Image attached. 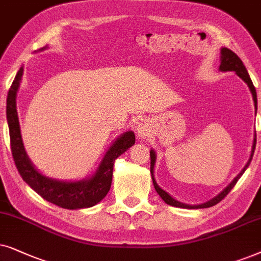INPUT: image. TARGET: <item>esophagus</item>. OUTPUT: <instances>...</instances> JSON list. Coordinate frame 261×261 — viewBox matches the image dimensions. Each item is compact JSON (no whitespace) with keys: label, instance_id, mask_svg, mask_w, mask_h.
Wrapping results in <instances>:
<instances>
[{"label":"esophagus","instance_id":"esophagus-1","mask_svg":"<svg viewBox=\"0 0 261 261\" xmlns=\"http://www.w3.org/2000/svg\"><path fill=\"white\" fill-rule=\"evenodd\" d=\"M136 133L140 137L145 138L150 134V125L145 119H140L136 123Z\"/></svg>","mask_w":261,"mask_h":261}]
</instances>
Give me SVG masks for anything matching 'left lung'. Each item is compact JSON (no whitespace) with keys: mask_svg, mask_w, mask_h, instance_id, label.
Returning <instances> with one entry per match:
<instances>
[{"mask_svg":"<svg viewBox=\"0 0 261 261\" xmlns=\"http://www.w3.org/2000/svg\"><path fill=\"white\" fill-rule=\"evenodd\" d=\"M220 61H221V64H220V70L221 71H235V74L239 76L240 79L242 80V81L246 82V85L248 86L249 90H251V94L253 96V101H254V107H255V113H256V103H258V100H256V92H255V88L254 86H253V82L251 77H249L248 75V71L247 69L245 68L244 63H242V61L240 60L239 56L234 54L231 50H229L227 47H221V57H220ZM255 143H256V135L254 134V140H253V145H252V150H251V155H249V159L247 163H246V166L242 168V171L239 173L238 175L235 176L234 179L231 180V182L229 184V185L223 189V191H221L220 193L217 194V196H215L214 198H211L210 200L205 201V203H201V204H196V205H192V204H186V203H182V201H179L176 200L175 198H173L171 194L168 192H166L165 190H162L161 187L158 185V182H156L155 180V176H154V167H155V162H156V152L154 149H150V173H151V179H152V184H154V187L156 190V192L159 193V196L162 198V200L165 201L166 204H168V205H172V206H176V207H185V209H204V207H210V206H214L216 205L217 203H220V201L223 199V198L227 196V194L230 192L232 187L235 186V184L238 182V180L241 178L242 174H244L246 169L248 168L249 163L252 161V158H253V154H254V149H255Z\"/></svg>","mask_w":261,"mask_h":261,"instance_id":"1","label":"left lung"}]
</instances>
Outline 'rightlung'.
Here are the masks:
<instances>
[{
  "label": "right lung",
  "instance_id": "add662e5",
  "mask_svg": "<svg viewBox=\"0 0 261 261\" xmlns=\"http://www.w3.org/2000/svg\"><path fill=\"white\" fill-rule=\"evenodd\" d=\"M47 47L48 45L39 48L37 52L46 50ZM22 74L23 67L17 71L7 96V121L9 127L10 148L20 175L22 176L23 181L29 184L38 194L55 205L70 210L86 209L96 205L106 197L111 189L113 165L116 159L135 144L134 131L123 133L113 141L109 150L103 155L101 162L99 163L96 171L90 176L74 181L48 178L38 171L23 147L16 111V94L21 83Z\"/></svg>",
  "mask_w": 261,
  "mask_h": 261
}]
</instances>
